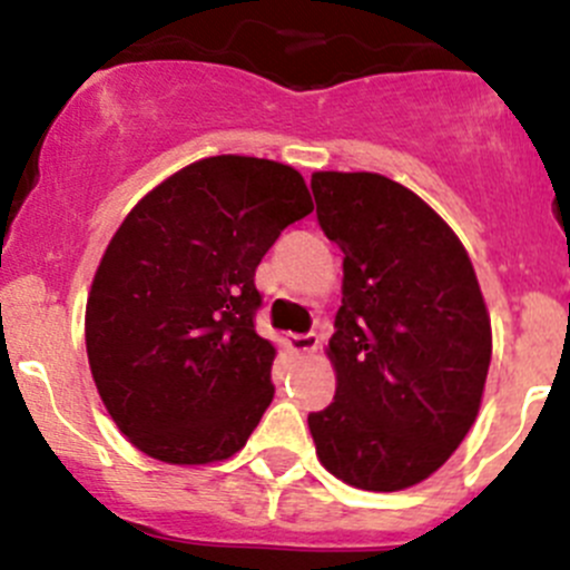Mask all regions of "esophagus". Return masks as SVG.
Here are the masks:
<instances>
[{
  "mask_svg": "<svg viewBox=\"0 0 570 570\" xmlns=\"http://www.w3.org/2000/svg\"><path fill=\"white\" fill-rule=\"evenodd\" d=\"M320 345V336L317 334H289L286 336V347L297 356H308V353L317 351Z\"/></svg>",
  "mask_w": 570,
  "mask_h": 570,
  "instance_id": "34e87169",
  "label": "esophagus"
}]
</instances>
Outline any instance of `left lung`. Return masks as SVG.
I'll return each mask as SVG.
<instances>
[{
	"instance_id": "8db88e82",
	"label": "left lung",
	"mask_w": 570,
	"mask_h": 570,
	"mask_svg": "<svg viewBox=\"0 0 570 570\" xmlns=\"http://www.w3.org/2000/svg\"><path fill=\"white\" fill-rule=\"evenodd\" d=\"M320 228L345 253L328 340L336 395L308 414L317 456L345 484L395 493L460 449L482 406L493 331L460 236L375 173H314Z\"/></svg>"
}]
</instances>
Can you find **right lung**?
Listing matches in <instances>:
<instances>
[{
  "mask_svg": "<svg viewBox=\"0 0 570 570\" xmlns=\"http://www.w3.org/2000/svg\"><path fill=\"white\" fill-rule=\"evenodd\" d=\"M314 212L297 169L214 156L136 203L94 275L86 351L119 432L153 460L208 465L245 449L275 395L256 334V267Z\"/></svg>",
  "mask_w": 570,
  "mask_h": 570,
  "instance_id": "1",
  "label": "right lung"
}]
</instances>
